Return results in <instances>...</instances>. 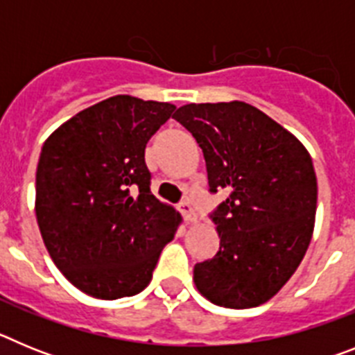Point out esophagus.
<instances>
[{
	"label": "esophagus",
	"mask_w": 355,
	"mask_h": 355,
	"mask_svg": "<svg viewBox=\"0 0 355 355\" xmlns=\"http://www.w3.org/2000/svg\"><path fill=\"white\" fill-rule=\"evenodd\" d=\"M180 211L183 213L184 220H187L188 224H193V222H197V213H196V209L192 208V205H190V202H187V200H184V202H181Z\"/></svg>",
	"instance_id": "obj_1"
}]
</instances>
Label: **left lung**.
Instances as JSON below:
<instances>
[{
	"label": "left lung",
	"instance_id": "8db88e82",
	"mask_svg": "<svg viewBox=\"0 0 355 355\" xmlns=\"http://www.w3.org/2000/svg\"><path fill=\"white\" fill-rule=\"evenodd\" d=\"M172 117L205 153L209 192H229L211 215L220 249L197 263L193 283L216 306L265 304L311 241L318 197L311 156L286 128L243 101L190 103Z\"/></svg>",
	"mask_w": 355,
	"mask_h": 355
}]
</instances>
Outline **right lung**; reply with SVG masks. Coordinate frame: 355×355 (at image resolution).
<instances>
[{
  "mask_svg": "<svg viewBox=\"0 0 355 355\" xmlns=\"http://www.w3.org/2000/svg\"><path fill=\"white\" fill-rule=\"evenodd\" d=\"M174 110L171 103L114 96L81 110L44 142L37 224L56 268L90 297L140 293L183 222L150 193L144 158L146 144Z\"/></svg>",
  "mask_w": 355,
  "mask_h": 355,
  "instance_id": "right-lung-1",
  "label": "right lung"
}]
</instances>
